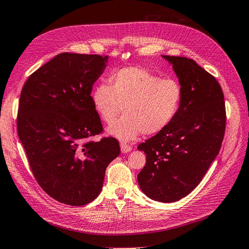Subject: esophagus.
<instances>
[{"mask_svg":"<svg viewBox=\"0 0 249 249\" xmlns=\"http://www.w3.org/2000/svg\"><path fill=\"white\" fill-rule=\"evenodd\" d=\"M131 150H132V148L129 145H126V143H124V142L121 143L122 153H128V152H130Z\"/></svg>","mask_w":249,"mask_h":249,"instance_id":"esophagus-1","label":"esophagus"}]
</instances>
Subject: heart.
<instances>
[{
	"instance_id": "1",
	"label": "heart",
	"mask_w": 249,
	"mask_h": 249,
	"mask_svg": "<svg viewBox=\"0 0 249 249\" xmlns=\"http://www.w3.org/2000/svg\"><path fill=\"white\" fill-rule=\"evenodd\" d=\"M109 82L110 86L95 87L91 100L107 124L113 123L123 107V117L107 129L121 141H133L142 132L162 131L180 108L183 91L174 78H160L147 69L126 67L113 72Z\"/></svg>"
}]
</instances>
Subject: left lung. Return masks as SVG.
<instances>
[{
  "instance_id": "1",
  "label": "left lung",
  "mask_w": 249,
  "mask_h": 249,
  "mask_svg": "<svg viewBox=\"0 0 249 249\" xmlns=\"http://www.w3.org/2000/svg\"><path fill=\"white\" fill-rule=\"evenodd\" d=\"M179 78L183 96L177 115L138 149L146 164L138 175L148 197L177 202L194 190L218 155L226 131V104L216 78L192 59L162 55Z\"/></svg>"
}]
</instances>
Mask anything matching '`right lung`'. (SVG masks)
<instances>
[{"label":"right lung","instance_id":"add662e5","mask_svg":"<svg viewBox=\"0 0 249 249\" xmlns=\"http://www.w3.org/2000/svg\"><path fill=\"white\" fill-rule=\"evenodd\" d=\"M108 57L62 53L32 73L22 87L18 132L38 184L60 203L84 206L100 194L119 142L103 138L91 100Z\"/></svg>","mask_w":249,"mask_h":249}]
</instances>
